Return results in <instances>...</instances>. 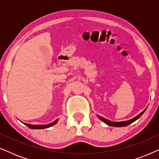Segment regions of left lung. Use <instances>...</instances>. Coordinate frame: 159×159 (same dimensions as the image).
Here are the masks:
<instances>
[{"label":"left lung","instance_id":"obj_1","mask_svg":"<svg viewBox=\"0 0 159 159\" xmlns=\"http://www.w3.org/2000/svg\"><path fill=\"white\" fill-rule=\"evenodd\" d=\"M145 110H144L143 111L141 112L140 114L134 117V118L130 119V120H128V121H119V122H116V121H111L109 120H108V119H104L103 117H102V116H98V118L101 119V120L104 121V122H105L106 124H107V125H109V126H112V127H125V126L129 125V124L132 123L133 121H134L135 120H137L138 119L140 118V117L142 116V114H143V113L145 112Z\"/></svg>","mask_w":159,"mask_h":159}]
</instances>
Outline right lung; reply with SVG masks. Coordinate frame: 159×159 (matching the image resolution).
Here are the masks:
<instances>
[{"label":"right lung","mask_w":159,"mask_h":159,"mask_svg":"<svg viewBox=\"0 0 159 159\" xmlns=\"http://www.w3.org/2000/svg\"><path fill=\"white\" fill-rule=\"evenodd\" d=\"M57 121H58V120H56L55 121H53V122L49 124V125H30V124H26V123H25V125L26 126H27V127H29V128H30V129H45V128L50 127H51V126L56 125V124L57 123Z\"/></svg>","instance_id":"add662e5"}]
</instances>
